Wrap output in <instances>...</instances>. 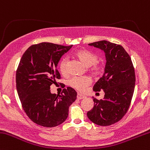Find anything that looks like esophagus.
Returning <instances> with one entry per match:
<instances>
[{"label": "esophagus", "mask_w": 150, "mask_h": 150, "mask_svg": "<svg viewBox=\"0 0 150 150\" xmlns=\"http://www.w3.org/2000/svg\"><path fill=\"white\" fill-rule=\"evenodd\" d=\"M76 98H77V99H78V100H82V99L85 98L86 97L84 96V95H81V94H78V95H77Z\"/></svg>", "instance_id": "obj_1"}]
</instances>
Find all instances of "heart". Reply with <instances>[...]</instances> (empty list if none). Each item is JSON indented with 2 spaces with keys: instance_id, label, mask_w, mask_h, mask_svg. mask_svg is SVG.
<instances>
[{
  "instance_id": "heart-1",
  "label": "heart",
  "mask_w": 150,
  "mask_h": 150,
  "mask_svg": "<svg viewBox=\"0 0 150 150\" xmlns=\"http://www.w3.org/2000/svg\"><path fill=\"white\" fill-rule=\"evenodd\" d=\"M74 55L85 67L89 68V71L92 76L97 77L103 74L104 69L101 64L98 63V55L87 50H79L75 52ZM67 58H64L60 61L59 70L63 75L67 74ZM90 83L91 81L88 77L75 76L69 79V85L79 92H84Z\"/></svg>"
}]
</instances>
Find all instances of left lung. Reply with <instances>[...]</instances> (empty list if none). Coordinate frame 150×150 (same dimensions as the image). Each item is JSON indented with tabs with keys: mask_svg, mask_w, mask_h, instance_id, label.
Segmentation results:
<instances>
[{
	"mask_svg": "<svg viewBox=\"0 0 150 150\" xmlns=\"http://www.w3.org/2000/svg\"><path fill=\"white\" fill-rule=\"evenodd\" d=\"M89 45L105 52L106 64L104 74L93 86L95 92L104 91V98H93L94 107L87 112V117L99 126H110L129 110L135 87L134 68L131 57L120 45L101 40Z\"/></svg>",
	"mask_w": 150,
	"mask_h": 150,
	"instance_id": "obj_1",
	"label": "left lung"
}]
</instances>
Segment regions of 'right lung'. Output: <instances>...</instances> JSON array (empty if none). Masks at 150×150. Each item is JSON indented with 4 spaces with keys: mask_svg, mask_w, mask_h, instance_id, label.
<instances>
[{
    "mask_svg": "<svg viewBox=\"0 0 150 150\" xmlns=\"http://www.w3.org/2000/svg\"><path fill=\"white\" fill-rule=\"evenodd\" d=\"M71 47L41 42L30 46L20 60L16 74L18 98L27 116L40 126L50 128L64 123L76 99L71 87L63 89L61 95L50 92L51 84L61 78L58 62Z\"/></svg>",
    "mask_w": 150,
    "mask_h": 150,
    "instance_id": "1",
    "label": "right lung"
}]
</instances>
